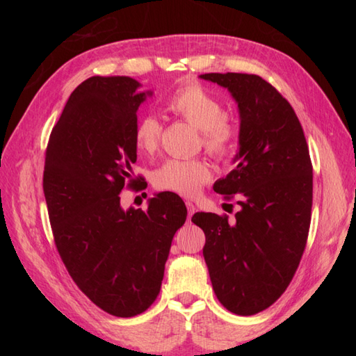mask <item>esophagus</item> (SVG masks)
<instances>
[{
  "mask_svg": "<svg viewBox=\"0 0 356 356\" xmlns=\"http://www.w3.org/2000/svg\"><path fill=\"white\" fill-rule=\"evenodd\" d=\"M185 203H186V208H188V220H190L191 216L195 213V209H197V208H195L194 203H193V202H190V200L185 202Z\"/></svg>",
  "mask_w": 356,
  "mask_h": 356,
  "instance_id": "esophagus-1",
  "label": "esophagus"
}]
</instances>
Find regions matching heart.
Instances as JSON below:
<instances>
[{"instance_id":"b5f03b06","label":"heart","mask_w":356,"mask_h":356,"mask_svg":"<svg viewBox=\"0 0 356 356\" xmlns=\"http://www.w3.org/2000/svg\"><path fill=\"white\" fill-rule=\"evenodd\" d=\"M165 107L202 131V145L208 153L223 157L236 147V125L225 115L222 102L200 84L190 82L174 90ZM161 133L162 125L157 118L142 116L134 127L136 148L143 154H153L159 148ZM211 176L209 165L202 159H168L156 170L154 185L159 190L193 197Z\"/></svg>"}]
</instances>
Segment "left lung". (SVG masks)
<instances>
[{
  "label": "left lung",
  "instance_id": "8db88e82",
  "mask_svg": "<svg viewBox=\"0 0 356 356\" xmlns=\"http://www.w3.org/2000/svg\"><path fill=\"white\" fill-rule=\"evenodd\" d=\"M228 88L240 118L234 168L214 191L240 209L236 222L195 213L205 232L203 257L220 303L237 315H254L280 298L297 270L311 225L312 163L291 104L257 74L205 73Z\"/></svg>",
  "mask_w": 356,
  "mask_h": 356
}]
</instances>
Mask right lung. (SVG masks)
Segmentation results:
<instances>
[{
  "label": "right lung",
  "mask_w": 356,
  "mask_h": 356,
  "mask_svg": "<svg viewBox=\"0 0 356 356\" xmlns=\"http://www.w3.org/2000/svg\"><path fill=\"white\" fill-rule=\"evenodd\" d=\"M128 76H92L74 88L45 151L42 188L58 252L79 289L110 315H139L161 291L174 234L186 220L177 194L148 209L120 207L138 159V110L153 90Z\"/></svg>",
  "instance_id": "right-lung-1"
}]
</instances>
